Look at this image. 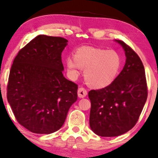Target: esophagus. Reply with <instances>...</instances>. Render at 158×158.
Returning a JSON list of instances; mask_svg holds the SVG:
<instances>
[{"mask_svg":"<svg viewBox=\"0 0 158 158\" xmlns=\"http://www.w3.org/2000/svg\"><path fill=\"white\" fill-rule=\"evenodd\" d=\"M86 95H87V90L85 88L83 87L78 88V90H77V96H78L79 98H84V97L86 96Z\"/></svg>","mask_w":158,"mask_h":158,"instance_id":"1","label":"esophagus"}]
</instances>
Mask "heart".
Masks as SVG:
<instances>
[{"label":"heart","mask_w":158,"mask_h":158,"mask_svg":"<svg viewBox=\"0 0 158 158\" xmlns=\"http://www.w3.org/2000/svg\"><path fill=\"white\" fill-rule=\"evenodd\" d=\"M68 74L72 78L79 74L80 68L84 69L86 83L94 88H103L114 83L119 73L122 59L114 49L93 47H83L74 53V59L65 60Z\"/></svg>","instance_id":"1"}]
</instances>
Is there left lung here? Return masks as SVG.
Listing matches in <instances>:
<instances>
[{
    "label": "left lung",
    "instance_id": "obj_1",
    "mask_svg": "<svg viewBox=\"0 0 158 158\" xmlns=\"http://www.w3.org/2000/svg\"><path fill=\"white\" fill-rule=\"evenodd\" d=\"M126 63L115 81L107 87L91 90L90 129L101 137H116L132 129L148 98L144 65L137 54L121 40Z\"/></svg>",
    "mask_w": 158,
    "mask_h": 158
}]
</instances>
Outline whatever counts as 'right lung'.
I'll list each match as a JSON object with an SVG mask.
<instances>
[{"label":"right lung","mask_w":158,"mask_h":158,"mask_svg":"<svg viewBox=\"0 0 158 158\" xmlns=\"http://www.w3.org/2000/svg\"><path fill=\"white\" fill-rule=\"evenodd\" d=\"M68 41L39 35L19 52L10 70L7 99L17 122L36 134L59 130L77 99V85L63 76Z\"/></svg>","instance_id":"add662e5"}]
</instances>
